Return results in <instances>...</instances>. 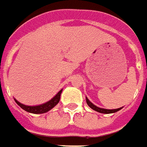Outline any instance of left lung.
Here are the masks:
<instances>
[{
  "label": "left lung",
  "instance_id": "8db88e82",
  "mask_svg": "<svg viewBox=\"0 0 147 147\" xmlns=\"http://www.w3.org/2000/svg\"><path fill=\"white\" fill-rule=\"evenodd\" d=\"M86 103H87V104L89 105V107H90V108H92V109L96 111H97V112L103 113V114H111V113L117 112V111H118L119 110L121 109V107L118 108V109H114V110H108V109H104V108H100V107H96V106H95L94 104H92V103L88 100V98H86Z\"/></svg>",
  "mask_w": 147,
  "mask_h": 147
}]
</instances>
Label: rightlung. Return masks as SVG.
<instances>
[{"mask_svg": "<svg viewBox=\"0 0 147 147\" xmlns=\"http://www.w3.org/2000/svg\"><path fill=\"white\" fill-rule=\"evenodd\" d=\"M61 92H62V90H60L59 92L57 93V95L53 97L51 100L47 102L45 104L38 105V106H26V105H24V104L19 103L16 100H15L18 106H20L22 109L25 110L27 112L32 113V114H43V113H46L50 110H51L54 106H56L58 104Z\"/></svg>", "mask_w": 147, "mask_h": 147, "instance_id": "add662e5", "label": "right lung"}]
</instances>
